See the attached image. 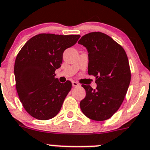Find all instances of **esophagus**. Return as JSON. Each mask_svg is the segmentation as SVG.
I'll use <instances>...</instances> for the list:
<instances>
[{
	"label": "esophagus",
	"mask_w": 150,
	"mask_h": 150,
	"mask_svg": "<svg viewBox=\"0 0 150 150\" xmlns=\"http://www.w3.org/2000/svg\"><path fill=\"white\" fill-rule=\"evenodd\" d=\"M72 86H74V87H78V86H79V84L78 82H76V81H72Z\"/></svg>",
	"instance_id": "obj_1"
}]
</instances>
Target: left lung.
<instances>
[{"label": "left lung", "instance_id": "8db88e82", "mask_svg": "<svg viewBox=\"0 0 150 150\" xmlns=\"http://www.w3.org/2000/svg\"><path fill=\"white\" fill-rule=\"evenodd\" d=\"M78 43L87 49L88 72L97 83L96 89L82 85L86 96L80 102L81 110L91 120H108L120 107L130 83L127 56L122 46L100 32L85 35Z\"/></svg>", "mask_w": 150, "mask_h": 150}]
</instances>
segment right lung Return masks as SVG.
<instances>
[{
    "mask_svg": "<svg viewBox=\"0 0 150 150\" xmlns=\"http://www.w3.org/2000/svg\"><path fill=\"white\" fill-rule=\"evenodd\" d=\"M79 38V35L41 33L19 52L14 64L16 88L24 109L36 119L49 120L59 112L71 82L60 83L55 71L61 67L64 51Z\"/></svg>",
    "mask_w": 150,
    "mask_h": 150,
    "instance_id": "obj_1",
    "label": "right lung"
}]
</instances>
